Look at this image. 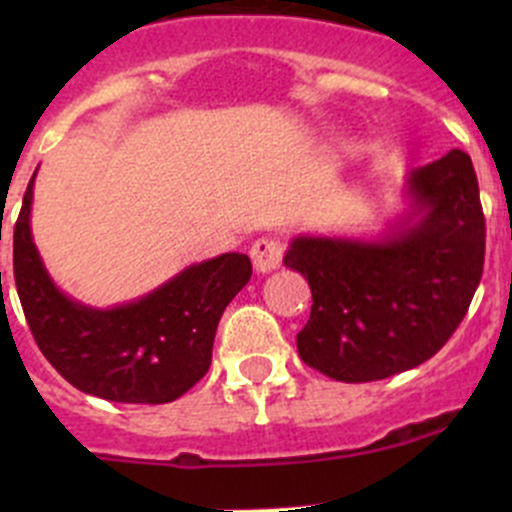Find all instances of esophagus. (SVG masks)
I'll use <instances>...</instances> for the list:
<instances>
[{
  "mask_svg": "<svg viewBox=\"0 0 512 512\" xmlns=\"http://www.w3.org/2000/svg\"><path fill=\"white\" fill-rule=\"evenodd\" d=\"M282 255H285V247L280 240H272V237H260L255 245L250 247L252 265L257 272H272L282 265Z\"/></svg>",
  "mask_w": 512,
  "mask_h": 512,
  "instance_id": "obj_1",
  "label": "esophagus"
}]
</instances>
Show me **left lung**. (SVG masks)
Returning <instances> with one entry per match:
<instances>
[{
	"label": "left lung",
	"mask_w": 512,
	"mask_h": 512,
	"mask_svg": "<svg viewBox=\"0 0 512 512\" xmlns=\"http://www.w3.org/2000/svg\"><path fill=\"white\" fill-rule=\"evenodd\" d=\"M411 213L381 240L294 237L285 255L312 289L297 352L329 379L361 384L431 359L476 294L485 218L458 148L409 175Z\"/></svg>",
	"instance_id": "1"
}]
</instances>
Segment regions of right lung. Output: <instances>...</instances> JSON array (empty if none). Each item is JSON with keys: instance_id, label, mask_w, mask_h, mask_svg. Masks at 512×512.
<instances>
[{"instance_id": "add662e5", "label": "right lung", "mask_w": 512, "mask_h": 512, "mask_svg": "<svg viewBox=\"0 0 512 512\" xmlns=\"http://www.w3.org/2000/svg\"><path fill=\"white\" fill-rule=\"evenodd\" d=\"M34 175L14 225V282L41 354L71 386L118 404H168L193 389L210 369L225 307L250 282V257L225 252L136 302L86 307L51 282L36 252Z\"/></svg>"}]
</instances>
